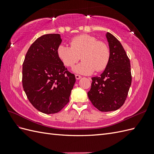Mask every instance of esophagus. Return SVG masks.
Instances as JSON below:
<instances>
[{
  "label": "esophagus",
  "mask_w": 154,
  "mask_h": 154,
  "mask_svg": "<svg viewBox=\"0 0 154 154\" xmlns=\"http://www.w3.org/2000/svg\"><path fill=\"white\" fill-rule=\"evenodd\" d=\"M75 78H76V80H79V79H80L82 78V76H80V75H78V74H76Z\"/></svg>",
  "instance_id": "34e87169"
}]
</instances>
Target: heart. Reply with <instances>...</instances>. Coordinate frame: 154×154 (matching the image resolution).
Instances as JSON below:
<instances>
[{"label": "heart", "instance_id": "heart-1", "mask_svg": "<svg viewBox=\"0 0 154 154\" xmlns=\"http://www.w3.org/2000/svg\"><path fill=\"white\" fill-rule=\"evenodd\" d=\"M70 47L61 44L57 48V55L66 67H73L82 59L83 61L73 69L74 72L91 74L94 71H103L109 63L110 50L105 43L97 41L94 36L81 35L72 38Z\"/></svg>", "mask_w": 154, "mask_h": 154}]
</instances>
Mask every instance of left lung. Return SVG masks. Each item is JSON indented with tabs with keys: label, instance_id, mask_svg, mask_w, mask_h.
Returning <instances> with one entry per match:
<instances>
[{
	"label": "left lung",
	"instance_id": "1",
	"mask_svg": "<svg viewBox=\"0 0 154 154\" xmlns=\"http://www.w3.org/2000/svg\"><path fill=\"white\" fill-rule=\"evenodd\" d=\"M106 36L109 62L100 76L92 78L91 90L87 92L92 105L101 112L119 109L127 99L132 83L130 60L122 44L110 32Z\"/></svg>",
	"mask_w": 154,
	"mask_h": 154
}]
</instances>
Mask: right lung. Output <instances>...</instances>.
I'll use <instances>...</instances> for the list:
<instances>
[{
  "label": "right lung",
  "mask_w": 154,
  "mask_h": 154,
  "mask_svg": "<svg viewBox=\"0 0 154 154\" xmlns=\"http://www.w3.org/2000/svg\"><path fill=\"white\" fill-rule=\"evenodd\" d=\"M62 42L59 34L37 38L26 53L22 65V86L30 103L41 112H58L69 101L76 82L57 55Z\"/></svg>",
  "instance_id": "obj_1"
}]
</instances>
